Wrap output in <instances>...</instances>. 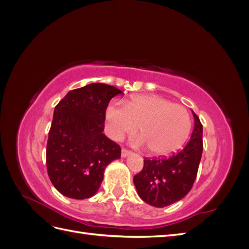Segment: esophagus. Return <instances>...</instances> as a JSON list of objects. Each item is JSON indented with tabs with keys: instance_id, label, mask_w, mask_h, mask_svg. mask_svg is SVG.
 <instances>
[{
	"instance_id": "1",
	"label": "esophagus",
	"mask_w": 249,
	"mask_h": 249,
	"mask_svg": "<svg viewBox=\"0 0 249 249\" xmlns=\"http://www.w3.org/2000/svg\"><path fill=\"white\" fill-rule=\"evenodd\" d=\"M131 154V150H129V149H126V148H122V157L123 158H125V157H127Z\"/></svg>"
}]
</instances>
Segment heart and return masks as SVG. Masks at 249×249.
Segmentation results:
<instances>
[{
  "mask_svg": "<svg viewBox=\"0 0 249 249\" xmlns=\"http://www.w3.org/2000/svg\"><path fill=\"white\" fill-rule=\"evenodd\" d=\"M109 134L120 139L138 129V145L148 146L156 156H168L183 145L191 129L190 115L186 108L157 95H138L130 101L111 104L106 110Z\"/></svg>",
  "mask_w": 249,
  "mask_h": 249,
  "instance_id": "heart-1",
  "label": "heart"
}]
</instances>
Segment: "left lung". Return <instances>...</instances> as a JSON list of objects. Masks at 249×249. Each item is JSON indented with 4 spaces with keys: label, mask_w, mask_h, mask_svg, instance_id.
Listing matches in <instances>:
<instances>
[{
    "label": "left lung",
    "mask_w": 249,
    "mask_h": 249,
    "mask_svg": "<svg viewBox=\"0 0 249 249\" xmlns=\"http://www.w3.org/2000/svg\"><path fill=\"white\" fill-rule=\"evenodd\" d=\"M193 113L194 129L187 144L170 157L144 159L142 170L133 180L140 198L163 208L184 198L197 176L202 154V124Z\"/></svg>",
    "instance_id": "1"
}]
</instances>
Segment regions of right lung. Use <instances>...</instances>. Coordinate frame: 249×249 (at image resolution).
Returning <instances> with one entry per match:
<instances>
[{
	"label": "right lung",
	"instance_id": "right-lung-1",
	"mask_svg": "<svg viewBox=\"0 0 249 249\" xmlns=\"http://www.w3.org/2000/svg\"><path fill=\"white\" fill-rule=\"evenodd\" d=\"M122 93L114 86L92 83L71 90L55 107L47 143V168L52 184L64 196H93L105 168L120 158V146L103 131L109 102Z\"/></svg>",
	"mask_w": 249,
	"mask_h": 249
}]
</instances>
